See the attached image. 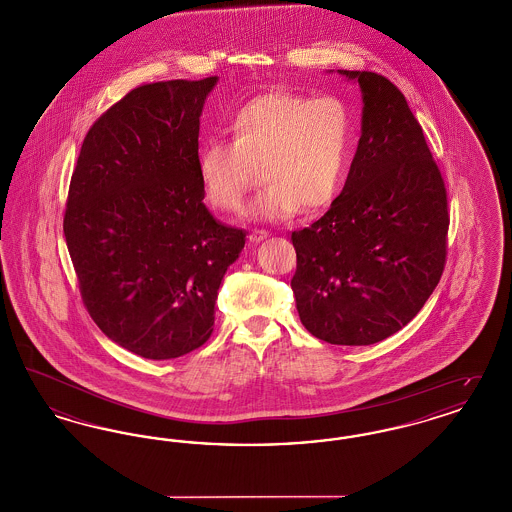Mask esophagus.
<instances>
[{
  "label": "esophagus",
  "instance_id": "obj_1",
  "mask_svg": "<svg viewBox=\"0 0 512 512\" xmlns=\"http://www.w3.org/2000/svg\"><path fill=\"white\" fill-rule=\"evenodd\" d=\"M268 238V230H253L251 234H249V242H253V244H259V242H263V240H267Z\"/></svg>",
  "mask_w": 512,
  "mask_h": 512
}]
</instances>
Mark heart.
Masks as SVG:
<instances>
[{
    "label": "heart",
    "instance_id": "b5f03b06",
    "mask_svg": "<svg viewBox=\"0 0 512 512\" xmlns=\"http://www.w3.org/2000/svg\"><path fill=\"white\" fill-rule=\"evenodd\" d=\"M230 142L205 140L195 155L199 184L220 213H238L261 171L265 188L251 203L255 219L318 213L341 194L355 149V117L336 96L270 92L240 105L228 121Z\"/></svg>",
    "mask_w": 512,
    "mask_h": 512
}]
</instances>
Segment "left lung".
<instances>
[{
  "mask_svg": "<svg viewBox=\"0 0 512 512\" xmlns=\"http://www.w3.org/2000/svg\"><path fill=\"white\" fill-rule=\"evenodd\" d=\"M338 73L361 86V138L338 199L292 232V290L315 338L370 345L409 324L436 290L447 255V194L399 88L370 71Z\"/></svg>",
  "mask_w": 512,
  "mask_h": 512,
  "instance_id": "1",
  "label": "left lung"
}]
</instances>
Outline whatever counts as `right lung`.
Segmentation results:
<instances>
[{
	"instance_id": "add662e5",
	"label": "right lung",
	"mask_w": 512,
	"mask_h": 512,
	"mask_svg": "<svg viewBox=\"0 0 512 512\" xmlns=\"http://www.w3.org/2000/svg\"><path fill=\"white\" fill-rule=\"evenodd\" d=\"M217 76L144 84L88 130L65 209L82 301L109 340L153 361L213 334L220 282L245 232L203 203L199 117Z\"/></svg>"
}]
</instances>
